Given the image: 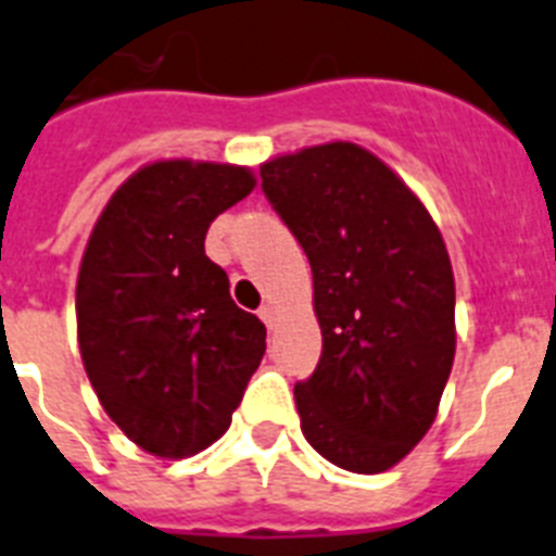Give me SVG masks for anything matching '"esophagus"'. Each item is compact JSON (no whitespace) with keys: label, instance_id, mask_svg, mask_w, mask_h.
<instances>
[{"label":"esophagus","instance_id":"1","mask_svg":"<svg viewBox=\"0 0 556 556\" xmlns=\"http://www.w3.org/2000/svg\"><path fill=\"white\" fill-rule=\"evenodd\" d=\"M260 319H263L268 328H274V325H277V307L270 305V302H268V305L260 307Z\"/></svg>","mask_w":556,"mask_h":556}]
</instances>
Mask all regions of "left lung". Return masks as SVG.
Returning a JSON list of instances; mask_svg holds the SVG:
<instances>
[{
	"instance_id": "1",
	"label": "left lung",
	"mask_w": 556,
	"mask_h": 556,
	"mask_svg": "<svg viewBox=\"0 0 556 556\" xmlns=\"http://www.w3.org/2000/svg\"><path fill=\"white\" fill-rule=\"evenodd\" d=\"M260 177L314 270L321 356L293 387L302 432L348 472H384L432 427L455 358L444 237L404 180L356 143L274 157Z\"/></svg>"
}]
</instances>
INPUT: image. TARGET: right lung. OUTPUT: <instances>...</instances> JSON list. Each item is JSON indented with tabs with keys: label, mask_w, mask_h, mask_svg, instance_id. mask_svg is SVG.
Returning a JSON list of instances; mask_svg holds the SVG:
<instances>
[{
	"label": "right lung",
	"mask_w": 556,
	"mask_h": 556,
	"mask_svg": "<svg viewBox=\"0 0 556 556\" xmlns=\"http://www.w3.org/2000/svg\"><path fill=\"white\" fill-rule=\"evenodd\" d=\"M254 184L231 163H149L118 186L84 249V370L112 421L157 458L212 446L263 362L265 325L235 305L206 256L214 217Z\"/></svg>",
	"instance_id": "add662e5"
}]
</instances>
